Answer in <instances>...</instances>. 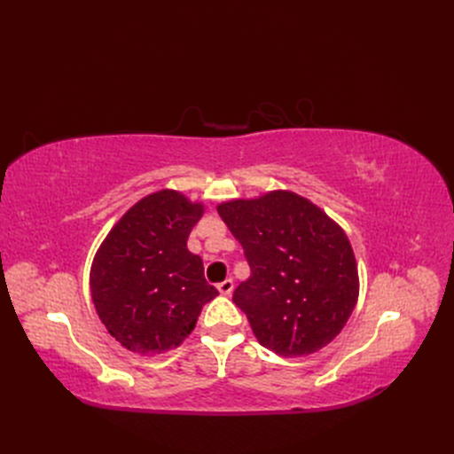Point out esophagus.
<instances>
[{
  "label": "esophagus",
  "instance_id": "obj_1",
  "mask_svg": "<svg viewBox=\"0 0 454 454\" xmlns=\"http://www.w3.org/2000/svg\"><path fill=\"white\" fill-rule=\"evenodd\" d=\"M217 290H219V294H222V295H231L232 290H235V282H232L231 278H227L222 284H217Z\"/></svg>",
  "mask_w": 454,
  "mask_h": 454
}]
</instances>
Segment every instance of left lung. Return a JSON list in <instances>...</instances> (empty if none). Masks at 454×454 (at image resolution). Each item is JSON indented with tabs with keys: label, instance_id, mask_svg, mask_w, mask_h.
Listing matches in <instances>:
<instances>
[{
	"label": "left lung",
	"instance_id": "8db88e82",
	"mask_svg": "<svg viewBox=\"0 0 454 454\" xmlns=\"http://www.w3.org/2000/svg\"><path fill=\"white\" fill-rule=\"evenodd\" d=\"M244 248L250 278L232 301L265 348L286 358L329 345L345 327L360 292L348 237L332 217L292 191L217 206Z\"/></svg>",
	"mask_w": 454,
	"mask_h": 454
}]
</instances>
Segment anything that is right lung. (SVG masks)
Listing matches in <instances>:
<instances>
[{
    "instance_id": "add662e5",
    "label": "right lung",
    "mask_w": 454,
    "mask_h": 454,
    "mask_svg": "<svg viewBox=\"0 0 454 454\" xmlns=\"http://www.w3.org/2000/svg\"><path fill=\"white\" fill-rule=\"evenodd\" d=\"M202 202L162 189L136 202L102 242L90 267V294L102 324L136 354L180 347L202 307L217 295L202 259L187 250Z\"/></svg>"
}]
</instances>
